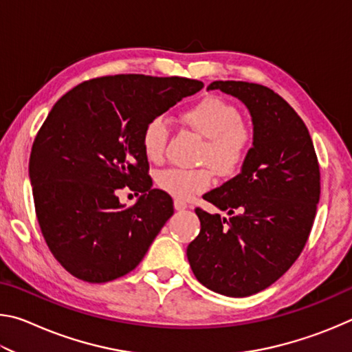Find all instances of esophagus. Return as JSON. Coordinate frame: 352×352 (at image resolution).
<instances>
[{"instance_id": "esophagus-1", "label": "esophagus", "mask_w": 352, "mask_h": 352, "mask_svg": "<svg viewBox=\"0 0 352 352\" xmlns=\"http://www.w3.org/2000/svg\"><path fill=\"white\" fill-rule=\"evenodd\" d=\"M174 208H175L177 211H183V210H186L188 205H186V201H183V200H175L174 201Z\"/></svg>"}]
</instances>
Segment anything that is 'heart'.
Returning a JSON list of instances; mask_svg holds the SVG:
<instances>
[{
	"label": "heart",
	"mask_w": 352,
	"mask_h": 352,
	"mask_svg": "<svg viewBox=\"0 0 352 352\" xmlns=\"http://www.w3.org/2000/svg\"><path fill=\"white\" fill-rule=\"evenodd\" d=\"M182 118L206 138L201 148V162L211 168L166 169L158 174L157 184L172 197L188 200L211 188L212 170L220 177H231L242 169L253 147V130L242 121L236 105L217 96L199 100ZM168 136L169 130L163 118H153L146 124L141 146L148 162H162Z\"/></svg>",
	"instance_id": "obj_1"
}]
</instances>
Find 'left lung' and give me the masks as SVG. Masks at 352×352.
I'll return each instance as SVG.
<instances>
[{"mask_svg": "<svg viewBox=\"0 0 352 352\" xmlns=\"http://www.w3.org/2000/svg\"><path fill=\"white\" fill-rule=\"evenodd\" d=\"M252 115L253 147L241 174L204 195L230 219L197 208L200 233L186 254L195 278L220 295L258 294L305 248L320 200V166L302 119L270 88L216 80Z\"/></svg>", "mask_w": 352, "mask_h": 352, "instance_id": "obj_1", "label": "left lung"}]
</instances>
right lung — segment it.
<instances>
[{"instance_id":"right-lung-1","label":"right lung","mask_w":352,"mask_h":352,"mask_svg":"<svg viewBox=\"0 0 352 352\" xmlns=\"http://www.w3.org/2000/svg\"><path fill=\"white\" fill-rule=\"evenodd\" d=\"M201 88L186 77L116 74L79 83L52 107L29 177L41 234L71 275L109 283L144 258L174 204L152 189L142 130ZM124 186L142 192L129 208L116 195Z\"/></svg>"}]
</instances>
